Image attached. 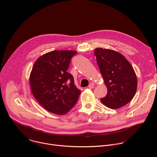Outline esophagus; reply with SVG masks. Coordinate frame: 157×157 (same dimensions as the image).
Here are the masks:
<instances>
[{
    "mask_svg": "<svg viewBox=\"0 0 157 157\" xmlns=\"http://www.w3.org/2000/svg\"><path fill=\"white\" fill-rule=\"evenodd\" d=\"M94 87V83H90V84L89 85V88L90 89H93Z\"/></svg>",
    "mask_w": 157,
    "mask_h": 157,
    "instance_id": "esophagus-1",
    "label": "esophagus"
}]
</instances>
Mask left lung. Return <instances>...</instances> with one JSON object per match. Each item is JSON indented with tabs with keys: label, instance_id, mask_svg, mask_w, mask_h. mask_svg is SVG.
<instances>
[{
	"label": "left lung",
	"instance_id": "8db88e82",
	"mask_svg": "<svg viewBox=\"0 0 157 157\" xmlns=\"http://www.w3.org/2000/svg\"><path fill=\"white\" fill-rule=\"evenodd\" d=\"M97 64L108 89L101 103L111 109H117L128 104L137 89L135 72L126 58L121 53L108 49L94 50Z\"/></svg>",
	"mask_w": 157,
	"mask_h": 157
}]
</instances>
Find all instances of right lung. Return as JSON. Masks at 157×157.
<instances>
[{
    "instance_id": "right-lung-1",
    "label": "right lung",
    "mask_w": 157,
    "mask_h": 157,
    "mask_svg": "<svg viewBox=\"0 0 157 157\" xmlns=\"http://www.w3.org/2000/svg\"><path fill=\"white\" fill-rule=\"evenodd\" d=\"M76 51H52L40 57L30 75L32 92L48 111L58 115L67 114L76 103L81 90L74 83L68 70Z\"/></svg>"
}]
</instances>
